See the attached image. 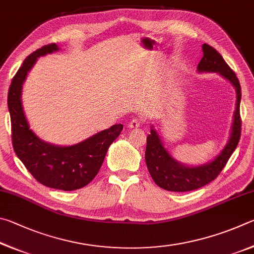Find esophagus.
Instances as JSON below:
<instances>
[{"label": "esophagus", "mask_w": 254, "mask_h": 254, "mask_svg": "<svg viewBox=\"0 0 254 254\" xmlns=\"http://www.w3.org/2000/svg\"><path fill=\"white\" fill-rule=\"evenodd\" d=\"M141 124H143V120L139 118H134L128 123V127L131 128V129H135V128H139Z\"/></svg>", "instance_id": "esophagus-1"}]
</instances>
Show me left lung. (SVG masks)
<instances>
[{
  "mask_svg": "<svg viewBox=\"0 0 254 254\" xmlns=\"http://www.w3.org/2000/svg\"><path fill=\"white\" fill-rule=\"evenodd\" d=\"M199 71L219 72L224 78L230 80L237 89V109L234 113L232 134L228 145L214 161L206 165L198 167H186L181 165L171 157L164 148L162 140L153 128L147 136L145 161L155 183L159 188L172 192H189L197 190L214 181L228 163L234 152L241 137L242 119L240 116V101H241V86L234 71L230 68L223 58L214 48L203 44V58L197 65Z\"/></svg>",
  "mask_w": 254,
  "mask_h": 254,
  "instance_id": "1",
  "label": "left lung"
}]
</instances>
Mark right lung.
I'll list each match as a JSON object with an SVG mask.
<instances>
[{
  "label": "right lung",
  "mask_w": 254,
  "mask_h": 254,
  "mask_svg": "<svg viewBox=\"0 0 254 254\" xmlns=\"http://www.w3.org/2000/svg\"><path fill=\"white\" fill-rule=\"evenodd\" d=\"M57 50V44L50 43L32 52L12 79L7 95L12 144L16 156L39 183L51 189L74 190L95 179L110 144L119 136L124 126L122 124L114 125L109 129L68 147L47 144L34 135L22 108V84L40 56Z\"/></svg>",
  "instance_id": "1"
}]
</instances>
